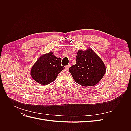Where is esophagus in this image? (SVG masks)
Wrapping results in <instances>:
<instances>
[{
	"label": "esophagus",
	"mask_w": 131,
	"mask_h": 131,
	"mask_svg": "<svg viewBox=\"0 0 131 131\" xmlns=\"http://www.w3.org/2000/svg\"><path fill=\"white\" fill-rule=\"evenodd\" d=\"M70 65L68 64V65H67V66H66L65 67V68H66V70H68L69 69V68H70Z\"/></svg>",
	"instance_id": "obj_1"
}]
</instances>
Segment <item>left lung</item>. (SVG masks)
I'll return each instance as SVG.
<instances>
[{
    "mask_svg": "<svg viewBox=\"0 0 131 131\" xmlns=\"http://www.w3.org/2000/svg\"><path fill=\"white\" fill-rule=\"evenodd\" d=\"M106 67L102 59L91 48L79 50L76 64L69 69L75 81L88 87L100 82L106 72Z\"/></svg>",
    "mask_w": 131,
    "mask_h": 131,
    "instance_id": "1",
    "label": "left lung"
}]
</instances>
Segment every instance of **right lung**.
Masks as SVG:
<instances>
[{
	"label": "right lung",
	"instance_id": "add662e5",
	"mask_svg": "<svg viewBox=\"0 0 131 131\" xmlns=\"http://www.w3.org/2000/svg\"><path fill=\"white\" fill-rule=\"evenodd\" d=\"M61 58L56 57L52 51L41 55L31 67V77L41 85L50 84L64 68L61 66Z\"/></svg>",
	"mask_w": 131,
	"mask_h": 131
}]
</instances>
